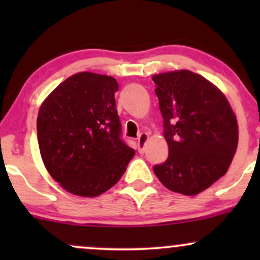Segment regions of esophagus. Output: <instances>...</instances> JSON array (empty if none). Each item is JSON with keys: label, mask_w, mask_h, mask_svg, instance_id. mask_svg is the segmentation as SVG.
I'll use <instances>...</instances> for the list:
<instances>
[{"label": "esophagus", "mask_w": 260, "mask_h": 260, "mask_svg": "<svg viewBox=\"0 0 260 260\" xmlns=\"http://www.w3.org/2000/svg\"><path fill=\"white\" fill-rule=\"evenodd\" d=\"M148 134L147 133H140L138 137V140H137V144H138V151L140 154L144 153V149H145V143L148 140Z\"/></svg>", "instance_id": "esophagus-1"}]
</instances>
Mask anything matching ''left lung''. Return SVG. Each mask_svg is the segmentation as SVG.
<instances>
[{
  "label": "left lung",
  "instance_id": "obj_1",
  "mask_svg": "<svg viewBox=\"0 0 260 260\" xmlns=\"http://www.w3.org/2000/svg\"><path fill=\"white\" fill-rule=\"evenodd\" d=\"M153 80L169 145V157L154 172L172 192L196 196L228 172L237 120L225 95L199 74L175 71Z\"/></svg>",
  "mask_w": 260,
  "mask_h": 260
}]
</instances>
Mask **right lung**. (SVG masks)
Here are the masks:
<instances>
[{
    "label": "right lung",
    "instance_id": "1",
    "mask_svg": "<svg viewBox=\"0 0 260 260\" xmlns=\"http://www.w3.org/2000/svg\"><path fill=\"white\" fill-rule=\"evenodd\" d=\"M117 80L91 72L61 83L39 110L38 143L47 171L66 190L96 197L115 186L134 150L122 139Z\"/></svg>",
    "mask_w": 260,
    "mask_h": 260
}]
</instances>
